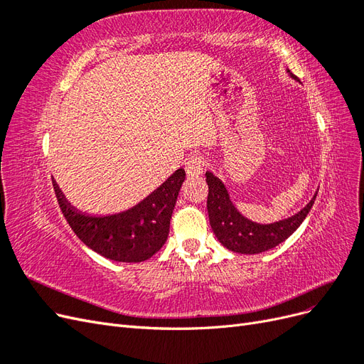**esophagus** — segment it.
I'll return each mask as SVG.
<instances>
[{
	"mask_svg": "<svg viewBox=\"0 0 364 364\" xmlns=\"http://www.w3.org/2000/svg\"><path fill=\"white\" fill-rule=\"evenodd\" d=\"M203 168H205V162L200 156L190 158L185 165L186 174H188L190 178H199V176L203 174Z\"/></svg>",
	"mask_w": 364,
	"mask_h": 364,
	"instance_id": "34e87169",
	"label": "esophagus"
}]
</instances>
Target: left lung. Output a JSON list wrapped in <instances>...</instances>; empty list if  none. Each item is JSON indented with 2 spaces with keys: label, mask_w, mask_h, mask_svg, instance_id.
<instances>
[{
  "label": "left lung",
  "mask_w": 364,
  "mask_h": 364,
  "mask_svg": "<svg viewBox=\"0 0 364 364\" xmlns=\"http://www.w3.org/2000/svg\"><path fill=\"white\" fill-rule=\"evenodd\" d=\"M287 73L293 80L299 82L294 74L289 70ZM205 176L209 188L206 200L209 225L220 243L229 250L245 255L270 250L287 240L310 213L317 196L316 193L313 199L291 217L273 223H257L238 211L222 179L211 171H206Z\"/></svg>",
  "instance_id": "left-lung-1"
}]
</instances>
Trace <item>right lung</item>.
<instances>
[{
  "instance_id": "add662e5",
  "label": "right lung",
  "mask_w": 364,
  "mask_h": 364,
  "mask_svg": "<svg viewBox=\"0 0 364 364\" xmlns=\"http://www.w3.org/2000/svg\"><path fill=\"white\" fill-rule=\"evenodd\" d=\"M185 181L178 168L135 206L114 214L95 215L77 209L53 179L62 214L83 243L107 259L141 262L151 258L164 246L170 232V218Z\"/></svg>"
}]
</instances>
